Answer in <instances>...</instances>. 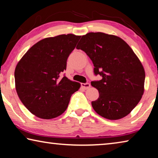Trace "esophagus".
Masks as SVG:
<instances>
[{
	"instance_id": "34e87169",
	"label": "esophagus",
	"mask_w": 158,
	"mask_h": 158,
	"mask_svg": "<svg viewBox=\"0 0 158 158\" xmlns=\"http://www.w3.org/2000/svg\"><path fill=\"white\" fill-rule=\"evenodd\" d=\"M81 86L84 88V89H89L90 87V84L89 83H85V84H81Z\"/></svg>"
}]
</instances>
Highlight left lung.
<instances>
[{
  "label": "left lung",
  "mask_w": 158,
  "mask_h": 158,
  "mask_svg": "<svg viewBox=\"0 0 158 158\" xmlns=\"http://www.w3.org/2000/svg\"><path fill=\"white\" fill-rule=\"evenodd\" d=\"M89 56L95 74L102 79L91 81L99 92L91 102L95 112L109 120L129 114L144 92L145 70L131 47L121 37L101 32L83 35L77 46Z\"/></svg>",
  "instance_id": "left-lung-1"
}]
</instances>
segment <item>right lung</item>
<instances>
[{"label":"right lung","instance_id":"right-lung-1","mask_svg":"<svg viewBox=\"0 0 158 158\" xmlns=\"http://www.w3.org/2000/svg\"><path fill=\"white\" fill-rule=\"evenodd\" d=\"M81 36L73 34L47 37L31 47L16 66L15 88L21 102L35 116L52 119L68 106L81 84L60 74Z\"/></svg>","mask_w":158,"mask_h":158}]
</instances>
